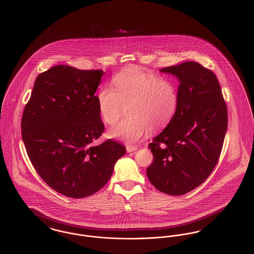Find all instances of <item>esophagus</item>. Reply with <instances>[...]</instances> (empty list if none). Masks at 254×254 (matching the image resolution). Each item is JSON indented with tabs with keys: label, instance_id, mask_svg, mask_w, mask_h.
Here are the masks:
<instances>
[{
	"label": "esophagus",
	"instance_id": "obj_1",
	"mask_svg": "<svg viewBox=\"0 0 254 254\" xmlns=\"http://www.w3.org/2000/svg\"><path fill=\"white\" fill-rule=\"evenodd\" d=\"M137 147L135 146H127V153H131V152H134V151H136Z\"/></svg>",
	"mask_w": 254,
	"mask_h": 254
}]
</instances>
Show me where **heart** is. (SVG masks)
Segmentation results:
<instances>
[{
	"mask_svg": "<svg viewBox=\"0 0 254 254\" xmlns=\"http://www.w3.org/2000/svg\"><path fill=\"white\" fill-rule=\"evenodd\" d=\"M113 87L102 86L97 93L98 112L103 122L113 125L107 135L128 144L138 142L149 128L166 127L178 107V92L173 82L136 69H127L113 79Z\"/></svg>",
	"mask_w": 254,
	"mask_h": 254,
	"instance_id": "obj_1",
	"label": "heart"
}]
</instances>
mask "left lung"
<instances>
[{
  "instance_id": "obj_1",
  "label": "left lung",
  "mask_w": 254,
  "mask_h": 254,
  "mask_svg": "<svg viewBox=\"0 0 254 254\" xmlns=\"http://www.w3.org/2000/svg\"><path fill=\"white\" fill-rule=\"evenodd\" d=\"M179 80L178 107L149 144L154 161L147 176L157 190L183 195L214 170L227 130V107L215 73L195 62L160 69Z\"/></svg>"
}]
</instances>
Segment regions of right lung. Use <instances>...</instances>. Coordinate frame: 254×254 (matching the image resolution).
Here are the masks:
<instances>
[{"label": "right lung", "instance_id": "right-lung-1", "mask_svg": "<svg viewBox=\"0 0 254 254\" xmlns=\"http://www.w3.org/2000/svg\"><path fill=\"white\" fill-rule=\"evenodd\" d=\"M103 70L59 64L35 81L22 121L27 154L41 179L71 198L103 188L126 148L111 139L95 141L104 130L95 93Z\"/></svg>", "mask_w": 254, "mask_h": 254}]
</instances>
